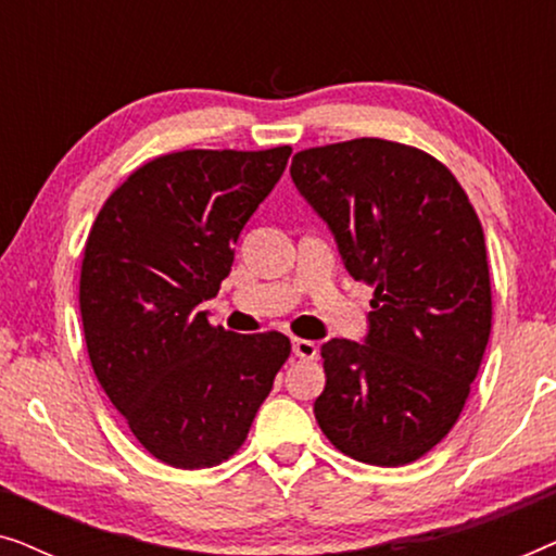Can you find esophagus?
<instances>
[{
    "instance_id": "34e87169",
    "label": "esophagus",
    "mask_w": 556,
    "mask_h": 556,
    "mask_svg": "<svg viewBox=\"0 0 556 556\" xmlns=\"http://www.w3.org/2000/svg\"><path fill=\"white\" fill-rule=\"evenodd\" d=\"M293 354L299 356V359H314L318 354V346L308 339H293Z\"/></svg>"
}]
</instances>
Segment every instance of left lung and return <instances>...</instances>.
<instances>
[{"instance_id":"obj_1","label":"left lung","mask_w":556,"mask_h":556,"mask_svg":"<svg viewBox=\"0 0 556 556\" xmlns=\"http://www.w3.org/2000/svg\"><path fill=\"white\" fill-rule=\"evenodd\" d=\"M291 179L349 276L375 286L367 337L321 346L316 422L349 458L405 466L451 432L489 344L483 227L438 159L394 141L299 151Z\"/></svg>"}]
</instances>
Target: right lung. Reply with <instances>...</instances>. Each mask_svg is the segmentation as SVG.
Returning <instances> with one entry per match:
<instances>
[{"label": "right lung", "mask_w": 556, "mask_h": 556, "mask_svg": "<svg viewBox=\"0 0 556 556\" xmlns=\"http://www.w3.org/2000/svg\"><path fill=\"white\" fill-rule=\"evenodd\" d=\"M288 156L291 147L159 156L109 197L88 235L80 316L90 364L136 440L166 466L230 458L291 354L283 333L215 329L200 311Z\"/></svg>", "instance_id": "right-lung-1"}]
</instances>
